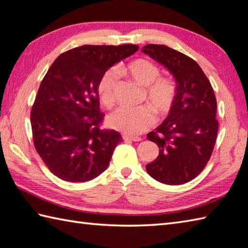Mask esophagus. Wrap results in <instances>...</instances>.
<instances>
[{"label": "esophagus", "instance_id": "1", "mask_svg": "<svg viewBox=\"0 0 248 248\" xmlns=\"http://www.w3.org/2000/svg\"><path fill=\"white\" fill-rule=\"evenodd\" d=\"M123 139L124 140V141H133V142H139V141H141V138H139V137H128V136H124L123 137Z\"/></svg>", "mask_w": 248, "mask_h": 248}]
</instances>
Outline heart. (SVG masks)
<instances>
[{
	"instance_id": "1",
	"label": "heart",
	"mask_w": 248,
	"mask_h": 248,
	"mask_svg": "<svg viewBox=\"0 0 248 248\" xmlns=\"http://www.w3.org/2000/svg\"><path fill=\"white\" fill-rule=\"evenodd\" d=\"M120 73L127 74L137 83L147 87V100L155 107L159 115H167L174 105L178 95V85L172 79L159 78L160 70L154 62L138 58L127 65L120 66ZM118 74L114 69L106 70L101 76L97 84V93L103 105L109 108L115 103V93ZM156 121L155 111L150 105L136 107L121 106L107 118L111 129L125 136L134 137L150 129Z\"/></svg>"
}]
</instances>
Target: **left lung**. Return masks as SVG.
I'll return each instance as SVG.
<instances>
[{
	"instance_id": "8db88e82",
	"label": "left lung",
	"mask_w": 248,
	"mask_h": 248,
	"mask_svg": "<svg viewBox=\"0 0 248 248\" xmlns=\"http://www.w3.org/2000/svg\"><path fill=\"white\" fill-rule=\"evenodd\" d=\"M142 52L164 65L178 85L167 118L147 134L159 154L146 171L157 181L179 186L196 178L208 163L219 127L217 101L208 78L191 57L159 44H147Z\"/></svg>"
}]
</instances>
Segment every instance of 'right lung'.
Returning a JSON list of instances; mask_svg holds the SVG:
<instances>
[{
  "mask_svg": "<svg viewBox=\"0 0 248 248\" xmlns=\"http://www.w3.org/2000/svg\"><path fill=\"white\" fill-rule=\"evenodd\" d=\"M139 49L133 44L82 46L58 56L44 76L31 109L34 147L53 174L64 181H90L108 167L123 141L101 129L97 84L116 62Z\"/></svg>",
  "mask_w": 248,
  "mask_h": 248,
  "instance_id": "1",
  "label": "right lung"
}]
</instances>
